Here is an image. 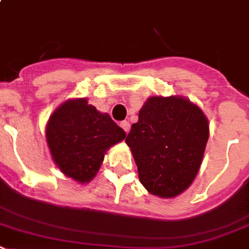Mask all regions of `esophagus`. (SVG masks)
Returning <instances> with one entry per match:
<instances>
[{
  "label": "esophagus",
  "mask_w": 249,
  "mask_h": 249,
  "mask_svg": "<svg viewBox=\"0 0 249 249\" xmlns=\"http://www.w3.org/2000/svg\"><path fill=\"white\" fill-rule=\"evenodd\" d=\"M121 127H122V128L124 129V132L128 133L129 128H131V124H129L128 121H122V122H121Z\"/></svg>",
  "instance_id": "esophagus-1"
}]
</instances>
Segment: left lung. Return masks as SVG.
<instances>
[{
    "instance_id": "1",
    "label": "left lung",
    "mask_w": 249,
    "mask_h": 249,
    "mask_svg": "<svg viewBox=\"0 0 249 249\" xmlns=\"http://www.w3.org/2000/svg\"><path fill=\"white\" fill-rule=\"evenodd\" d=\"M209 140L202 110L178 96H153L126 137L140 182L151 195L170 198L190 187Z\"/></svg>"
}]
</instances>
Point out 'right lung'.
Returning <instances> with one entry per match:
<instances>
[{
	"instance_id": "add662e5",
	"label": "right lung",
	"mask_w": 249,
	"mask_h": 249,
	"mask_svg": "<svg viewBox=\"0 0 249 249\" xmlns=\"http://www.w3.org/2000/svg\"><path fill=\"white\" fill-rule=\"evenodd\" d=\"M51 154L62 173L88 183L99 170L104 154L124 139L126 132L107 113L86 99L63 103L53 113L46 129Z\"/></svg>"
}]
</instances>
